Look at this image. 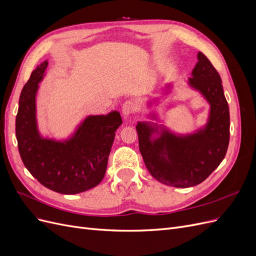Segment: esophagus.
Wrapping results in <instances>:
<instances>
[{"mask_svg":"<svg viewBox=\"0 0 256 256\" xmlns=\"http://www.w3.org/2000/svg\"><path fill=\"white\" fill-rule=\"evenodd\" d=\"M136 110V104L134 102H132V100H127V102H124L122 108V112L125 116L134 113Z\"/></svg>","mask_w":256,"mask_h":256,"instance_id":"esophagus-1","label":"esophagus"}]
</instances>
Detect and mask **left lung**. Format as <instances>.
Listing matches in <instances>:
<instances>
[{
	"mask_svg": "<svg viewBox=\"0 0 256 256\" xmlns=\"http://www.w3.org/2000/svg\"><path fill=\"white\" fill-rule=\"evenodd\" d=\"M191 76L189 86L200 92L210 106L204 127L189 134H177L157 122H138L136 125L138 147L148 172L158 182L176 188L204 182L226 157L230 142V110L222 80L202 52L198 53ZM171 88L166 85V92ZM148 116L158 120L156 113Z\"/></svg>",
	"mask_w": 256,
	"mask_h": 256,
	"instance_id": "left-lung-1",
	"label": "left lung"
}]
</instances>
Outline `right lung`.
Masks as SVG:
<instances>
[{
    "instance_id": "1",
    "label": "right lung",
    "mask_w": 256,
    "mask_h": 256,
    "mask_svg": "<svg viewBox=\"0 0 256 256\" xmlns=\"http://www.w3.org/2000/svg\"><path fill=\"white\" fill-rule=\"evenodd\" d=\"M44 60L23 86L16 116V136L23 164L46 188L62 194L88 191L102 180L120 114L88 115L70 138H44L38 130L36 95L46 74Z\"/></svg>"
}]
</instances>
